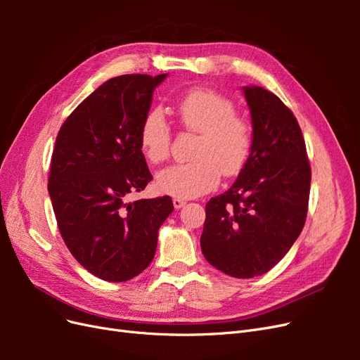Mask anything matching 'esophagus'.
<instances>
[{
    "label": "esophagus",
    "instance_id": "esophagus-1",
    "mask_svg": "<svg viewBox=\"0 0 360 360\" xmlns=\"http://www.w3.org/2000/svg\"><path fill=\"white\" fill-rule=\"evenodd\" d=\"M172 204H174V207H176V209L179 210V209H181V207H184V204H186V202H184L181 198H174V200H172Z\"/></svg>",
    "mask_w": 360,
    "mask_h": 360
}]
</instances>
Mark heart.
Listing matches in <instances>:
<instances>
[{
  "label": "heart",
  "mask_w": 360,
  "mask_h": 360,
  "mask_svg": "<svg viewBox=\"0 0 360 360\" xmlns=\"http://www.w3.org/2000/svg\"><path fill=\"white\" fill-rule=\"evenodd\" d=\"M180 123L200 134L195 162L172 165L160 171L156 186L177 198H197L213 191L224 176H234L243 168L252 144V130L245 118L236 114L228 97L205 89L189 91L177 105ZM169 127L165 115L151 110L143 120L139 144L151 163L169 156Z\"/></svg>",
  "instance_id": "heart-1"
}]
</instances>
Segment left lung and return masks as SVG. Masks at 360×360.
Segmentation results:
<instances>
[{"mask_svg": "<svg viewBox=\"0 0 360 360\" xmlns=\"http://www.w3.org/2000/svg\"><path fill=\"white\" fill-rule=\"evenodd\" d=\"M250 153L226 192L205 204L201 250L233 278L264 275L297 240L308 212L311 167L296 117L278 96L246 85Z\"/></svg>", "mask_w": 360, "mask_h": 360, "instance_id": "obj_1", "label": "left lung"}]
</instances>
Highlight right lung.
I'll return each mask as SVG.
<instances>
[{"instance_id":"obj_1","label":"right lung","mask_w":360,"mask_h":360,"mask_svg":"<svg viewBox=\"0 0 360 360\" xmlns=\"http://www.w3.org/2000/svg\"><path fill=\"white\" fill-rule=\"evenodd\" d=\"M167 73L123 75L103 82L63 123L48 192L64 243L94 276L123 282L155 257L169 197L127 202L153 179L139 130Z\"/></svg>"}]
</instances>
